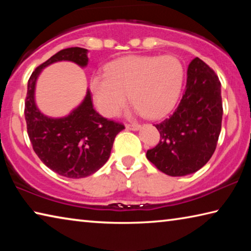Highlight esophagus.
<instances>
[{
    "label": "esophagus",
    "mask_w": 251,
    "mask_h": 251,
    "mask_svg": "<svg viewBox=\"0 0 251 251\" xmlns=\"http://www.w3.org/2000/svg\"><path fill=\"white\" fill-rule=\"evenodd\" d=\"M141 125L139 124H126V128L130 130H138L141 129Z\"/></svg>",
    "instance_id": "1"
}]
</instances>
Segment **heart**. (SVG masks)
<instances>
[{"label":"heart","instance_id":"obj_1","mask_svg":"<svg viewBox=\"0 0 251 251\" xmlns=\"http://www.w3.org/2000/svg\"><path fill=\"white\" fill-rule=\"evenodd\" d=\"M184 82V67L173 55H129L106 66L93 77L91 87L97 108L104 116L117 115L127 103L148 118H158L175 106Z\"/></svg>","mask_w":251,"mask_h":251}]
</instances>
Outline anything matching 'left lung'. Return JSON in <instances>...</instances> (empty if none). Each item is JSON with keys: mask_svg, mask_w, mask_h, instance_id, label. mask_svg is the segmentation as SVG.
Wrapping results in <instances>:
<instances>
[{"mask_svg": "<svg viewBox=\"0 0 251 251\" xmlns=\"http://www.w3.org/2000/svg\"><path fill=\"white\" fill-rule=\"evenodd\" d=\"M223 120L218 76L201 58L187 70L186 87L171 116L156 124L160 134L147 159L169 176H185L205 166L217 146Z\"/></svg>", "mask_w": 251, "mask_h": 251, "instance_id": "left-lung-1", "label": "left lung"}]
</instances>
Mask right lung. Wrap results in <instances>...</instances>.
Masks as SVG:
<instances>
[{
  "label": "right lung",
  "mask_w": 251,
  "mask_h": 251,
  "mask_svg": "<svg viewBox=\"0 0 251 251\" xmlns=\"http://www.w3.org/2000/svg\"><path fill=\"white\" fill-rule=\"evenodd\" d=\"M59 61H71L85 67L88 63L87 50H59L33 72L24 109L27 134L35 154L50 169L67 178H83L99 171L107 161L114 139L125 127L96 112L90 90L82 104L65 117L52 118L40 112L34 100L36 79L44 67Z\"/></svg>",
  "instance_id": "1"
}]
</instances>
